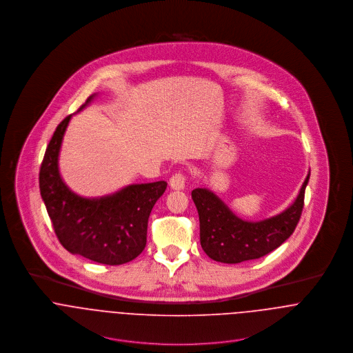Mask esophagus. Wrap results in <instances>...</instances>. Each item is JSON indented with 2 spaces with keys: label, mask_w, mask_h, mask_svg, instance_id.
<instances>
[{
  "label": "esophagus",
  "mask_w": 353,
  "mask_h": 353,
  "mask_svg": "<svg viewBox=\"0 0 353 353\" xmlns=\"http://www.w3.org/2000/svg\"><path fill=\"white\" fill-rule=\"evenodd\" d=\"M186 176L183 174H175L170 178V186L172 190H182L185 188Z\"/></svg>",
  "instance_id": "34e87169"
}]
</instances>
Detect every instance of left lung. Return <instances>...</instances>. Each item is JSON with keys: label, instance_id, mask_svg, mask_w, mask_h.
<instances>
[{"label": "left lung", "instance_id": "left-lung-1", "mask_svg": "<svg viewBox=\"0 0 353 353\" xmlns=\"http://www.w3.org/2000/svg\"><path fill=\"white\" fill-rule=\"evenodd\" d=\"M307 174L298 197L283 212L258 221L236 216L208 188L192 192L200 217V242L209 258L223 263H239L263 256L281 246L295 231L301 219Z\"/></svg>", "mask_w": 353, "mask_h": 353}]
</instances>
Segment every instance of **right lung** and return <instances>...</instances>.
Returning <instances> with one entry per match:
<instances>
[{
    "instance_id": "obj_1",
    "label": "right lung",
    "mask_w": 353,
    "mask_h": 353,
    "mask_svg": "<svg viewBox=\"0 0 353 353\" xmlns=\"http://www.w3.org/2000/svg\"><path fill=\"white\" fill-rule=\"evenodd\" d=\"M98 94L90 97L84 110ZM73 115L55 129L45 153L39 189L61 245L74 255L104 265H122L145 249L152 208L163 196L167 182L133 183L101 197L74 193L61 176L59 151Z\"/></svg>"
}]
</instances>
